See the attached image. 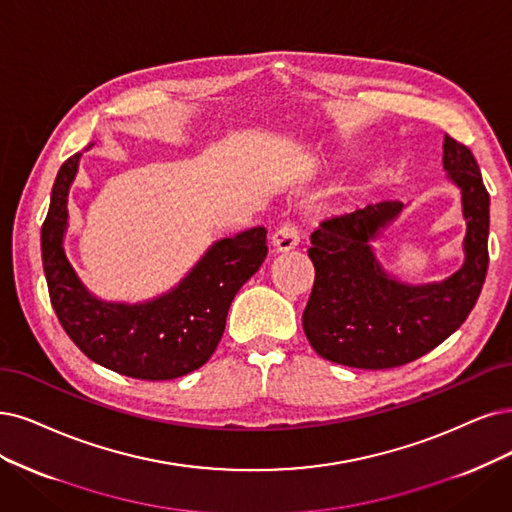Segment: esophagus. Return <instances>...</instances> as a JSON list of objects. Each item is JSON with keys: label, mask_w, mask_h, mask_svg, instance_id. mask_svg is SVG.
<instances>
[{"label": "esophagus", "mask_w": 512, "mask_h": 512, "mask_svg": "<svg viewBox=\"0 0 512 512\" xmlns=\"http://www.w3.org/2000/svg\"><path fill=\"white\" fill-rule=\"evenodd\" d=\"M272 244L276 251H291L299 244V230L293 221H282L274 234H272Z\"/></svg>", "instance_id": "esophagus-1"}]
</instances>
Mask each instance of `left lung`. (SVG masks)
<instances>
[{
	"label": "left lung",
	"mask_w": 512,
	"mask_h": 512,
	"mask_svg": "<svg viewBox=\"0 0 512 512\" xmlns=\"http://www.w3.org/2000/svg\"><path fill=\"white\" fill-rule=\"evenodd\" d=\"M443 168L462 192L466 219L462 268L430 285H405L384 272L371 242L401 215L386 200L333 217L312 232L314 287L301 316L310 346L337 365H407L458 331L481 295L489 253V194L472 151L445 135Z\"/></svg>",
	"instance_id": "obj_1"
}]
</instances>
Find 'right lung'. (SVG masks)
Listing matches in <instances>:
<instances>
[{
    "label": "right lung",
    "instance_id": "obj_1",
    "mask_svg": "<svg viewBox=\"0 0 512 512\" xmlns=\"http://www.w3.org/2000/svg\"><path fill=\"white\" fill-rule=\"evenodd\" d=\"M80 154L61 166L42 225V263L52 308L65 333L90 361L135 380H175L213 356L227 310L268 255L266 227L217 240L168 293L145 304L94 297L65 255L67 196Z\"/></svg>",
    "mask_w": 512,
    "mask_h": 512
}]
</instances>
